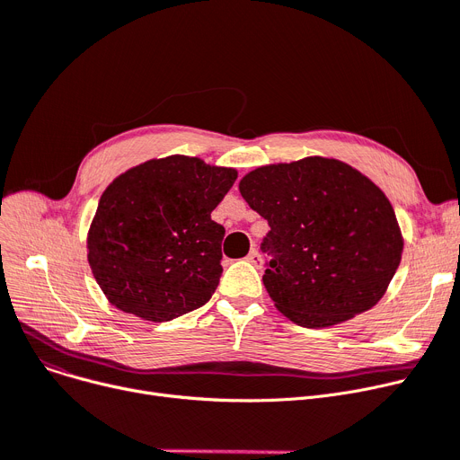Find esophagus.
Returning <instances> with one entry per match:
<instances>
[{
    "mask_svg": "<svg viewBox=\"0 0 460 460\" xmlns=\"http://www.w3.org/2000/svg\"><path fill=\"white\" fill-rule=\"evenodd\" d=\"M247 260L251 261V263H254L256 267L261 263V256H260V252L256 251V249H252L251 252H249V256H247Z\"/></svg>",
    "mask_w": 460,
    "mask_h": 460,
    "instance_id": "34e87169",
    "label": "esophagus"
}]
</instances>
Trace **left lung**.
Segmentation results:
<instances>
[{
	"label": "left lung",
	"instance_id": "obj_1",
	"mask_svg": "<svg viewBox=\"0 0 460 460\" xmlns=\"http://www.w3.org/2000/svg\"><path fill=\"white\" fill-rule=\"evenodd\" d=\"M241 197L267 221L263 284L293 323L321 329L381 301L401 261L392 204L341 161L306 157L269 165L239 181Z\"/></svg>",
	"mask_w": 460,
	"mask_h": 460
}]
</instances>
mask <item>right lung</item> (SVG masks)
Masks as SVG:
<instances>
[{
    "mask_svg": "<svg viewBox=\"0 0 460 460\" xmlns=\"http://www.w3.org/2000/svg\"><path fill=\"white\" fill-rule=\"evenodd\" d=\"M237 178L199 157L152 159L105 189L89 230L93 275L113 306L171 321L204 306L223 275L211 211Z\"/></svg>",
    "mask_w": 460,
    "mask_h": 460,
    "instance_id": "1",
    "label": "right lung"
}]
</instances>
